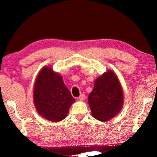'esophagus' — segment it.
<instances>
[{"label": "esophagus", "mask_w": 157, "mask_h": 157, "mask_svg": "<svg viewBox=\"0 0 157 157\" xmlns=\"http://www.w3.org/2000/svg\"><path fill=\"white\" fill-rule=\"evenodd\" d=\"M85 98H86V96H85L84 94H81L80 95H79L78 100L80 101H83L85 99Z\"/></svg>", "instance_id": "esophagus-1"}]
</instances>
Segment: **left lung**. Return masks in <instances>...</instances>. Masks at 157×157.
Returning a JSON list of instances; mask_svg holds the SVG:
<instances>
[{"instance_id":"obj_1","label":"left lung","mask_w":157,"mask_h":157,"mask_svg":"<svg viewBox=\"0 0 157 157\" xmlns=\"http://www.w3.org/2000/svg\"><path fill=\"white\" fill-rule=\"evenodd\" d=\"M88 100L92 116L98 121H107L120 111L123 103V93L113 71H109L96 79Z\"/></svg>"}]
</instances>
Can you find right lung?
Wrapping results in <instances>:
<instances>
[{"mask_svg": "<svg viewBox=\"0 0 157 157\" xmlns=\"http://www.w3.org/2000/svg\"><path fill=\"white\" fill-rule=\"evenodd\" d=\"M33 98L38 113L52 122L64 119L75 102L62 77L48 67L42 68L37 76Z\"/></svg>", "mask_w": 157, "mask_h": 157, "instance_id": "obj_1", "label": "right lung"}]
</instances>
